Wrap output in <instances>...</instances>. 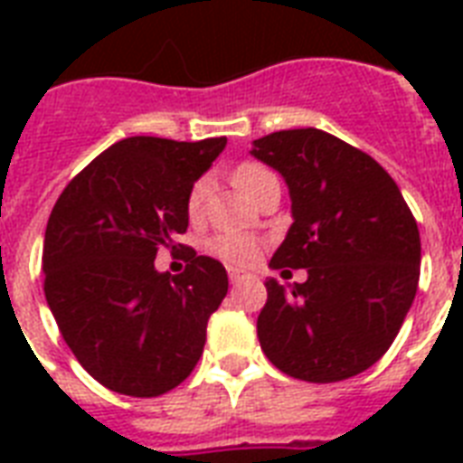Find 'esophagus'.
<instances>
[{"label": "esophagus", "instance_id": "esophagus-1", "mask_svg": "<svg viewBox=\"0 0 463 463\" xmlns=\"http://www.w3.org/2000/svg\"><path fill=\"white\" fill-rule=\"evenodd\" d=\"M228 276H231L232 283H238V281H242V279H245V274H242V271H240V269H235V267L228 269Z\"/></svg>", "mask_w": 463, "mask_h": 463}]
</instances>
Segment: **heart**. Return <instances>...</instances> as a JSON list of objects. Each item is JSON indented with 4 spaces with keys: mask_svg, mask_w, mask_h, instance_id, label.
I'll list each match as a JSON object with an SVG mask.
<instances>
[{
    "mask_svg": "<svg viewBox=\"0 0 463 463\" xmlns=\"http://www.w3.org/2000/svg\"><path fill=\"white\" fill-rule=\"evenodd\" d=\"M271 170H267L260 163H242L235 170V184H238L247 196L260 187L261 182L267 180ZM206 199H209V177H199V180L189 187L187 209L189 221H199L206 211ZM261 240L250 235V232H218L206 242V252L213 254L216 260L225 261L228 267H252L254 261L260 260L261 254Z\"/></svg>",
    "mask_w": 463,
    "mask_h": 463,
    "instance_id": "heart-1",
    "label": "heart"
}]
</instances>
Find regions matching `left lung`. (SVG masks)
<instances>
[{
    "instance_id": "left-lung-1",
    "label": "left lung",
    "mask_w": 463,
    "mask_h": 463,
    "mask_svg": "<svg viewBox=\"0 0 463 463\" xmlns=\"http://www.w3.org/2000/svg\"><path fill=\"white\" fill-rule=\"evenodd\" d=\"M252 156L283 175L293 202L271 269H307L290 288L264 283L261 351L296 380H348L387 353L416 298V218L373 156L322 129L267 134Z\"/></svg>"
}]
</instances>
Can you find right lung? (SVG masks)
<instances>
[{"mask_svg": "<svg viewBox=\"0 0 463 463\" xmlns=\"http://www.w3.org/2000/svg\"><path fill=\"white\" fill-rule=\"evenodd\" d=\"M225 141H118L69 182L50 213L47 305L83 370L118 394H165L202 358L206 322L228 293V274L175 238L187 232L189 187ZM163 246L185 252L182 275L155 271Z\"/></svg>", "mask_w": 463, "mask_h": 463, "instance_id": "obj_1", "label": "right lung"}]
</instances>
